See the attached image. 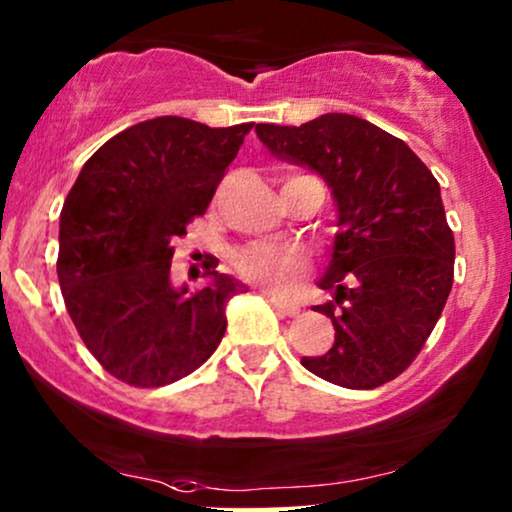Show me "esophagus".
<instances>
[{"label": "esophagus", "instance_id": "34e87169", "mask_svg": "<svg viewBox=\"0 0 512 512\" xmlns=\"http://www.w3.org/2000/svg\"><path fill=\"white\" fill-rule=\"evenodd\" d=\"M261 292L270 301V304H273V308H275L277 313H282V315H296V313H299V306L292 304V301L282 299V296H277L273 292H266V289H261Z\"/></svg>", "mask_w": 512, "mask_h": 512}]
</instances>
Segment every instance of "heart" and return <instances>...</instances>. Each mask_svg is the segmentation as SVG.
I'll return each mask as SVG.
<instances>
[{
  "mask_svg": "<svg viewBox=\"0 0 512 512\" xmlns=\"http://www.w3.org/2000/svg\"><path fill=\"white\" fill-rule=\"evenodd\" d=\"M235 266L244 280L266 287L270 292H287L304 275L306 261L301 251L292 246L254 244L239 251Z\"/></svg>",
  "mask_w": 512,
  "mask_h": 512,
  "instance_id": "1",
  "label": "heart"
}]
</instances>
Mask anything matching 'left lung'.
I'll list each match as a JSON object with an SVG mask.
<instances>
[{"label":"left lung","mask_w":512,"mask_h":512,"mask_svg":"<svg viewBox=\"0 0 512 512\" xmlns=\"http://www.w3.org/2000/svg\"><path fill=\"white\" fill-rule=\"evenodd\" d=\"M277 159L311 168L332 189L337 227L315 306L334 344L301 365L346 389H375L413 363L453 285L456 244L439 182L399 137L349 113L304 125H256Z\"/></svg>","instance_id":"obj_1"}]
</instances>
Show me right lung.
Instances as JSON below:
<instances>
[{
	"mask_svg": "<svg viewBox=\"0 0 512 512\" xmlns=\"http://www.w3.org/2000/svg\"><path fill=\"white\" fill-rule=\"evenodd\" d=\"M251 123L208 128L161 116L118 132L82 166L59 218L68 315L106 372L132 387L178 382L223 339L244 282L206 266V287L173 285V239L204 216Z\"/></svg>",
	"mask_w": 512,
	"mask_h": 512,
	"instance_id": "right-lung-1",
	"label": "right lung"
}]
</instances>
